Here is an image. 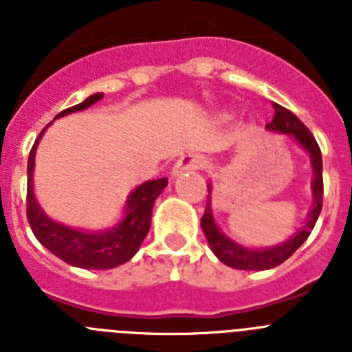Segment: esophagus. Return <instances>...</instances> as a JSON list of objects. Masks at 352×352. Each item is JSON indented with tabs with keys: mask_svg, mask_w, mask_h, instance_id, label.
Instances as JSON below:
<instances>
[{
	"mask_svg": "<svg viewBox=\"0 0 352 352\" xmlns=\"http://www.w3.org/2000/svg\"><path fill=\"white\" fill-rule=\"evenodd\" d=\"M204 166V158L197 153H188V155H183L182 158L176 160L174 164L173 170L170 174L173 176H179V174L186 173V170H195V169H201Z\"/></svg>",
	"mask_w": 352,
	"mask_h": 352,
	"instance_id": "obj_1",
	"label": "esophagus"
}]
</instances>
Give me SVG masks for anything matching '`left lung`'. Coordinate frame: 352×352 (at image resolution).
I'll return each instance as SVG.
<instances>
[{
  "mask_svg": "<svg viewBox=\"0 0 352 352\" xmlns=\"http://www.w3.org/2000/svg\"><path fill=\"white\" fill-rule=\"evenodd\" d=\"M273 109H275V118L272 120V123H268V129L292 135L310 153V160H312L314 167V208L309 214L307 226L301 227L300 231L292 236L289 241H284L278 247L268 248V250H254V248H247L234 243L232 239L226 238L220 232V229L214 223L210 197H208L206 210H204L203 219H201V227H203L204 236H206L208 243H210L214 256L219 257L223 264L234 270H256V272H261V270L275 268V266L282 264L284 261H287L305 243V239L309 238L317 219H319V213L322 210V190H324V185H322L321 148H319L317 141L314 139L312 132L298 120V116H294L291 111H287V109L278 104H273ZM208 190H210V186H208Z\"/></svg>",
  "mask_w": 352,
  "mask_h": 352,
  "instance_id": "1",
  "label": "left lung"
}]
</instances>
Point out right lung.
<instances>
[{
  "label": "right lung",
  "instance_id": "obj_1",
  "mask_svg": "<svg viewBox=\"0 0 352 352\" xmlns=\"http://www.w3.org/2000/svg\"><path fill=\"white\" fill-rule=\"evenodd\" d=\"M102 93H95L89 98L61 111L56 120L65 114L82 111L100 100ZM45 130V129H43ZM43 130L38 139L42 138ZM38 139L35 141L28 158V194H26V214L31 231L43 247L60 257L67 264L84 270H111L135 256L146 238L151 226V210L155 199L167 186V178L151 179L142 183L130 194L126 217L116 227L104 232H84L72 227L58 223L45 217L33 195V167H35V151Z\"/></svg>",
  "mask_w": 352,
  "mask_h": 352
}]
</instances>
